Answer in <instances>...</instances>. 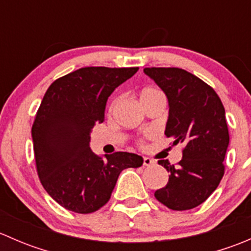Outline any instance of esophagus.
<instances>
[{
    "instance_id": "1",
    "label": "esophagus",
    "mask_w": 251,
    "mask_h": 251,
    "mask_svg": "<svg viewBox=\"0 0 251 251\" xmlns=\"http://www.w3.org/2000/svg\"><path fill=\"white\" fill-rule=\"evenodd\" d=\"M155 164V160L151 158H143V165L144 166H153Z\"/></svg>"
}]
</instances>
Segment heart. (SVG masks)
I'll return each instance as SVG.
<instances>
[{
    "instance_id": "1",
    "label": "heart",
    "mask_w": 251,
    "mask_h": 251,
    "mask_svg": "<svg viewBox=\"0 0 251 251\" xmlns=\"http://www.w3.org/2000/svg\"><path fill=\"white\" fill-rule=\"evenodd\" d=\"M158 92H160V91L155 90V88H146V90H143V91H142L141 96H144V95H149V93H158Z\"/></svg>"
}]
</instances>
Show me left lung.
<instances>
[{
    "instance_id": "8db88e82",
    "label": "left lung",
    "mask_w": 251,
    "mask_h": 251,
    "mask_svg": "<svg viewBox=\"0 0 251 251\" xmlns=\"http://www.w3.org/2000/svg\"><path fill=\"white\" fill-rule=\"evenodd\" d=\"M169 100L166 137L184 146L177 165L159 160L169 182L155 198L169 209L182 211L204 203L225 174L229 143L225 107L211 86L179 68H144Z\"/></svg>"
}]
</instances>
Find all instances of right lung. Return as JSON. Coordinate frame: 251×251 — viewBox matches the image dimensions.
I'll return each mask as SVG.
<instances>
[{"label": "right lung", "mask_w": 251, "mask_h": 251, "mask_svg": "<svg viewBox=\"0 0 251 251\" xmlns=\"http://www.w3.org/2000/svg\"><path fill=\"white\" fill-rule=\"evenodd\" d=\"M138 68L86 67L50 83L31 135L36 170L46 192L67 210L90 214L109 201L124 169L140 168L143 158L116 151L104 159L90 149V132L104 121L113 91Z\"/></svg>", "instance_id": "add662e5"}]
</instances>
